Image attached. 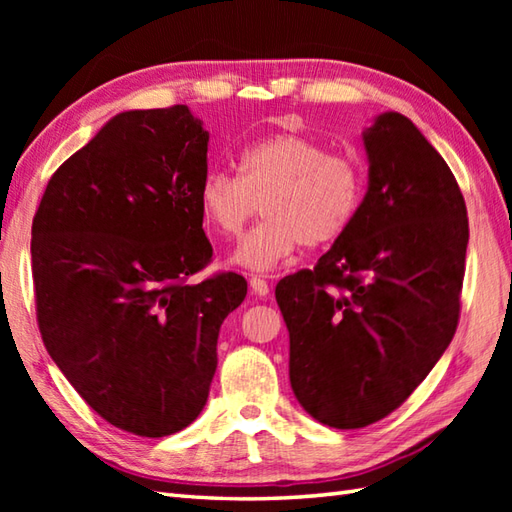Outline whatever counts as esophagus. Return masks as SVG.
<instances>
[{
  "mask_svg": "<svg viewBox=\"0 0 512 512\" xmlns=\"http://www.w3.org/2000/svg\"><path fill=\"white\" fill-rule=\"evenodd\" d=\"M250 290H253L257 297H266L270 292V286H268V281L262 277H250Z\"/></svg>",
  "mask_w": 512,
  "mask_h": 512,
  "instance_id": "esophagus-1",
  "label": "esophagus"
}]
</instances>
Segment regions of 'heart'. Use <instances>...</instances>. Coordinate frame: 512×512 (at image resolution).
Returning <instances> with one entry per match:
<instances>
[{"label":"heart","mask_w":512,"mask_h":512,"mask_svg":"<svg viewBox=\"0 0 512 512\" xmlns=\"http://www.w3.org/2000/svg\"><path fill=\"white\" fill-rule=\"evenodd\" d=\"M237 173L211 171L200 184V211L217 235L237 237L262 204L264 220L239 244L235 262L270 270L303 244L336 242L361 211L363 165L303 134H277L246 147Z\"/></svg>","instance_id":"1"}]
</instances>
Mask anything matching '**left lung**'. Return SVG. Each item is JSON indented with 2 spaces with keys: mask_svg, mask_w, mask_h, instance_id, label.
<instances>
[{
  "mask_svg": "<svg viewBox=\"0 0 512 512\" xmlns=\"http://www.w3.org/2000/svg\"><path fill=\"white\" fill-rule=\"evenodd\" d=\"M363 140L356 220L317 266L275 288L292 391L334 429L383 420L438 363L458 330L469 244L458 180L407 116L380 114Z\"/></svg>",
  "mask_w": 512,
  "mask_h": 512,
  "instance_id": "8db88e82",
  "label": "left lung"
}]
</instances>
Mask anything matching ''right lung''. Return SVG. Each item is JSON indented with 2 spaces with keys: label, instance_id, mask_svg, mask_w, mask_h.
Listing matches in <instances>:
<instances>
[{
  "label": "right lung",
  "instance_id": "add662e5",
  "mask_svg": "<svg viewBox=\"0 0 512 512\" xmlns=\"http://www.w3.org/2000/svg\"><path fill=\"white\" fill-rule=\"evenodd\" d=\"M209 134L187 105L114 116L52 173L32 220L43 345L79 396L143 438L182 431L209 398L222 321L244 301L211 264L200 184Z\"/></svg>",
  "mask_w": 512,
  "mask_h": 512
}]
</instances>
